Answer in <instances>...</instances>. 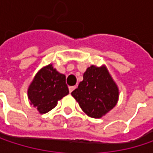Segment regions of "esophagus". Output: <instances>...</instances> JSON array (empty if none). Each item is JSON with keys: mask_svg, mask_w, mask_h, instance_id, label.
<instances>
[{"mask_svg": "<svg viewBox=\"0 0 153 153\" xmlns=\"http://www.w3.org/2000/svg\"><path fill=\"white\" fill-rule=\"evenodd\" d=\"M75 88H76L75 86H70V87H69V92L72 93V92L75 89Z\"/></svg>", "mask_w": 153, "mask_h": 153, "instance_id": "esophagus-1", "label": "esophagus"}]
</instances>
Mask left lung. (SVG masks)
<instances>
[{"label": "left lung", "mask_w": 153, "mask_h": 153, "mask_svg": "<svg viewBox=\"0 0 153 153\" xmlns=\"http://www.w3.org/2000/svg\"><path fill=\"white\" fill-rule=\"evenodd\" d=\"M82 111L92 118H101L116 105L119 89L105 66L91 65L83 74V80L72 92Z\"/></svg>", "instance_id": "obj_1"}]
</instances>
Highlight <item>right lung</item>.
<instances>
[{
	"label": "right lung",
	"instance_id": "obj_1",
	"mask_svg": "<svg viewBox=\"0 0 153 153\" xmlns=\"http://www.w3.org/2000/svg\"><path fill=\"white\" fill-rule=\"evenodd\" d=\"M68 93L65 76L48 65L35 75L28 88V98L40 113H46Z\"/></svg>",
	"mask_w": 153,
	"mask_h": 153
}]
</instances>
